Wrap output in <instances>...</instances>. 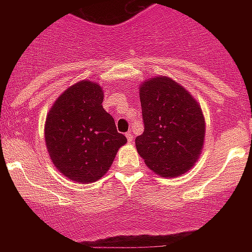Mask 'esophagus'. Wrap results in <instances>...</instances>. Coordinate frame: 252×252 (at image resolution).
Listing matches in <instances>:
<instances>
[{"label": "esophagus", "mask_w": 252, "mask_h": 252, "mask_svg": "<svg viewBox=\"0 0 252 252\" xmlns=\"http://www.w3.org/2000/svg\"><path fill=\"white\" fill-rule=\"evenodd\" d=\"M126 137H127V141L130 142H132V140H133V135H132V132H130V131H128L127 133H126Z\"/></svg>", "instance_id": "34e87169"}]
</instances>
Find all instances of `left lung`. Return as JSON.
I'll return each mask as SVG.
<instances>
[{"label":"left lung","mask_w":252,"mask_h":252,"mask_svg":"<svg viewBox=\"0 0 252 252\" xmlns=\"http://www.w3.org/2000/svg\"><path fill=\"white\" fill-rule=\"evenodd\" d=\"M145 130L135 139L146 166L162 178H175L192 169L201 157L206 121L197 99L165 75L140 84Z\"/></svg>","instance_id":"8db88e82"}]
</instances>
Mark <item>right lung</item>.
<instances>
[{
  "instance_id": "obj_1",
  "label": "right lung",
  "mask_w": 252,
  "mask_h": 252,
  "mask_svg": "<svg viewBox=\"0 0 252 252\" xmlns=\"http://www.w3.org/2000/svg\"><path fill=\"white\" fill-rule=\"evenodd\" d=\"M102 102V87L84 79L66 88L46 115L44 136L49 157L64 177L77 183L101 179L127 142Z\"/></svg>"
}]
</instances>
